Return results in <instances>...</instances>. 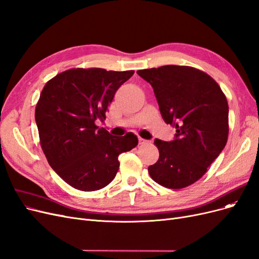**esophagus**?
Returning a JSON list of instances; mask_svg holds the SVG:
<instances>
[{
    "mask_svg": "<svg viewBox=\"0 0 259 259\" xmlns=\"http://www.w3.org/2000/svg\"><path fill=\"white\" fill-rule=\"evenodd\" d=\"M146 143H148V141L147 140H145V139H142V138H139V144H146Z\"/></svg>",
    "mask_w": 259,
    "mask_h": 259,
    "instance_id": "1",
    "label": "esophagus"
}]
</instances>
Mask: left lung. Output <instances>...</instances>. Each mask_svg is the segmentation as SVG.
Returning <instances> with one entry per match:
<instances>
[{
	"instance_id": "left-lung-1",
	"label": "left lung",
	"mask_w": 259,
	"mask_h": 259,
	"mask_svg": "<svg viewBox=\"0 0 259 259\" xmlns=\"http://www.w3.org/2000/svg\"><path fill=\"white\" fill-rule=\"evenodd\" d=\"M152 85L163 120L174 140H155L158 161L151 178L166 188L194 184L222 153L228 139V103L210 75L185 65H163L137 72Z\"/></svg>"
}]
</instances>
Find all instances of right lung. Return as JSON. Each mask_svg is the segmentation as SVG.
<instances>
[{
  "label": "right lung",
  "mask_w": 259,
  "mask_h": 259,
  "mask_svg": "<svg viewBox=\"0 0 259 259\" xmlns=\"http://www.w3.org/2000/svg\"><path fill=\"white\" fill-rule=\"evenodd\" d=\"M133 71L71 69L44 86L35 108L41 149L49 165L69 185L82 191L101 189L119 169L118 156L139 143L129 132L113 137L104 128L105 113L117 89Z\"/></svg>",
  "instance_id": "1"
}]
</instances>
